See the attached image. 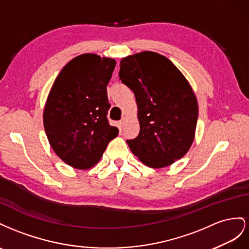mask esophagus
<instances>
[{
  "instance_id": "34e87169",
  "label": "esophagus",
  "mask_w": 249,
  "mask_h": 249,
  "mask_svg": "<svg viewBox=\"0 0 249 249\" xmlns=\"http://www.w3.org/2000/svg\"><path fill=\"white\" fill-rule=\"evenodd\" d=\"M124 124H125V118H123L122 120L120 121V125H121V126H123Z\"/></svg>"
}]
</instances>
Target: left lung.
I'll use <instances>...</instances> for the list:
<instances>
[{
  "label": "left lung",
  "instance_id": "obj_1",
  "mask_svg": "<svg viewBox=\"0 0 249 249\" xmlns=\"http://www.w3.org/2000/svg\"><path fill=\"white\" fill-rule=\"evenodd\" d=\"M120 67V80L136 96L140 121L139 136L127 144L146 166H170L194 141L198 103L193 89L180 71L159 53L127 56Z\"/></svg>",
  "mask_w": 249,
  "mask_h": 249
}]
</instances>
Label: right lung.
I'll return each mask as SVG.
<instances>
[{"mask_svg":"<svg viewBox=\"0 0 249 249\" xmlns=\"http://www.w3.org/2000/svg\"><path fill=\"white\" fill-rule=\"evenodd\" d=\"M116 60L82 54L68 62L56 78L44 110V127L55 153L76 169L100 160L119 129L110 126L107 84Z\"/></svg>","mask_w":249,"mask_h":249,"instance_id":"right-lung-1","label":"right lung"}]
</instances>
